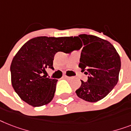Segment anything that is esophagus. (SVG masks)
I'll use <instances>...</instances> for the list:
<instances>
[{"label":"esophagus","mask_w":131,"mask_h":131,"mask_svg":"<svg viewBox=\"0 0 131 131\" xmlns=\"http://www.w3.org/2000/svg\"><path fill=\"white\" fill-rule=\"evenodd\" d=\"M63 78L66 79V80H69V79L72 78V77H69V76H67L66 75H63Z\"/></svg>","instance_id":"obj_1"}]
</instances>
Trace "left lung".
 Here are the masks:
<instances>
[{
	"label": "left lung",
	"mask_w": 131,
	"mask_h": 131,
	"mask_svg": "<svg viewBox=\"0 0 131 131\" xmlns=\"http://www.w3.org/2000/svg\"><path fill=\"white\" fill-rule=\"evenodd\" d=\"M73 49L81 52L79 67L88 74L87 82L75 91L79 98L87 102L102 100L116 85L121 61L116 49L109 41L94 35L82 34L72 37Z\"/></svg>",
	"instance_id": "left-lung-1"
}]
</instances>
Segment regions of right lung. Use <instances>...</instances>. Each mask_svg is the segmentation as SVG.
Instances as JSON below:
<instances>
[{
    "mask_svg": "<svg viewBox=\"0 0 131 131\" xmlns=\"http://www.w3.org/2000/svg\"><path fill=\"white\" fill-rule=\"evenodd\" d=\"M72 37H37L23 45L10 65L11 83L23 101L34 107L47 104L53 98L58 80L47 78L45 69L53 70L58 51H73Z\"/></svg>",
    "mask_w": 131,
    "mask_h": 131,
    "instance_id": "obj_1",
    "label": "right lung"
}]
</instances>
